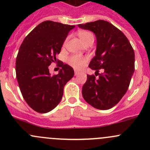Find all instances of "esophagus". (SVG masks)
Segmentation results:
<instances>
[{
	"instance_id": "1",
	"label": "esophagus",
	"mask_w": 150,
	"mask_h": 150,
	"mask_svg": "<svg viewBox=\"0 0 150 150\" xmlns=\"http://www.w3.org/2000/svg\"><path fill=\"white\" fill-rule=\"evenodd\" d=\"M80 74V72H78V71H75V75L76 76V75H78Z\"/></svg>"
}]
</instances>
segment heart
<instances>
[{
	"instance_id": "b5f03b06",
	"label": "heart",
	"mask_w": 150,
	"mask_h": 150,
	"mask_svg": "<svg viewBox=\"0 0 150 150\" xmlns=\"http://www.w3.org/2000/svg\"><path fill=\"white\" fill-rule=\"evenodd\" d=\"M79 36L81 40H82L84 43H86L89 38H93V35H92L91 33L86 31L81 32L79 34ZM68 62H69V64H70L71 66L73 67L75 69H79L83 68L85 66V64H86V62H87V59L81 55H74L72 56L71 57H69Z\"/></svg>"
}]
</instances>
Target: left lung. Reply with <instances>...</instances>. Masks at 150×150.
Segmentation results:
<instances>
[{
	"label": "left lung",
	"instance_id": "1",
	"mask_svg": "<svg viewBox=\"0 0 150 150\" xmlns=\"http://www.w3.org/2000/svg\"><path fill=\"white\" fill-rule=\"evenodd\" d=\"M93 32L96 38L95 57L88 67L104 73L99 78L87 75L82 95L87 103L98 110H109L118 103L126 93L134 72V51L126 36L114 25L97 20L78 25Z\"/></svg>",
	"mask_w": 150,
	"mask_h": 150
}]
</instances>
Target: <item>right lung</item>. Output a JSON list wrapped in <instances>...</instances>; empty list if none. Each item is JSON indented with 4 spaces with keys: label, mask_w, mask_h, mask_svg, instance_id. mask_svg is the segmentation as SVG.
Listing matches in <instances>:
<instances>
[{
    "label": "right lung",
    "mask_w": 150,
    "mask_h": 150,
    "mask_svg": "<svg viewBox=\"0 0 150 150\" xmlns=\"http://www.w3.org/2000/svg\"><path fill=\"white\" fill-rule=\"evenodd\" d=\"M75 25L52 21L39 24L22 42L16 59V75L25 102L35 111L46 113L55 108L64 87L74 76L72 67L60 62L62 69L51 75L48 66L57 61L68 33Z\"/></svg>",
    "instance_id": "right-lung-1"
}]
</instances>
